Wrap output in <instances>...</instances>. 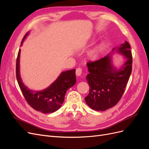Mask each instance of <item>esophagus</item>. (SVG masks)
<instances>
[{"label": "esophagus", "instance_id": "obj_1", "mask_svg": "<svg viewBox=\"0 0 149 149\" xmlns=\"http://www.w3.org/2000/svg\"><path fill=\"white\" fill-rule=\"evenodd\" d=\"M82 73V69L80 68H77L76 70V76H81V74Z\"/></svg>", "mask_w": 149, "mask_h": 149}]
</instances>
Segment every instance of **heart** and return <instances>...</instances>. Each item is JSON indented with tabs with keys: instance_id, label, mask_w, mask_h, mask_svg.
<instances>
[{
	"instance_id": "obj_1",
	"label": "heart",
	"mask_w": 149,
	"mask_h": 149,
	"mask_svg": "<svg viewBox=\"0 0 149 149\" xmlns=\"http://www.w3.org/2000/svg\"><path fill=\"white\" fill-rule=\"evenodd\" d=\"M99 55H100V49L99 48H94L91 51H90L88 54V58L92 61L96 60L99 57Z\"/></svg>"
}]
</instances>
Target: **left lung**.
<instances>
[{
    "instance_id": "1",
    "label": "left lung",
    "mask_w": 149,
    "mask_h": 149,
    "mask_svg": "<svg viewBox=\"0 0 149 149\" xmlns=\"http://www.w3.org/2000/svg\"><path fill=\"white\" fill-rule=\"evenodd\" d=\"M118 52L127 58V61L119 70L111 65L109 55L87 63L89 73L86 79L90 89L84 99L87 104L94 110L103 111L114 106L125 91L132 72V56L130 44L127 42L122 44Z\"/></svg>"
}]
</instances>
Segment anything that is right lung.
<instances>
[{
    "label": "right lung",
    "mask_w": 149,
    "mask_h": 149,
    "mask_svg": "<svg viewBox=\"0 0 149 149\" xmlns=\"http://www.w3.org/2000/svg\"><path fill=\"white\" fill-rule=\"evenodd\" d=\"M26 33L22 39V43L28 35ZM19 49L16 61V77L18 84L23 95L29 104L37 111L43 113H52L61 106L65 100V96L68 89L74 86L76 81L75 70L73 69L61 73L59 77L50 86L42 91H30L22 83L19 74Z\"/></svg>",
    "instance_id": "add662e5"
}]
</instances>
